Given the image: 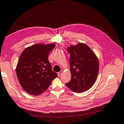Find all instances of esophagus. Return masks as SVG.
I'll use <instances>...</instances> for the list:
<instances>
[{"label":"esophagus","instance_id":"esophagus-1","mask_svg":"<svg viewBox=\"0 0 124 124\" xmlns=\"http://www.w3.org/2000/svg\"><path fill=\"white\" fill-rule=\"evenodd\" d=\"M62 72H63V70H61L60 72L58 73V77H60V75H61L62 74Z\"/></svg>","mask_w":124,"mask_h":124}]
</instances>
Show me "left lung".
I'll return each mask as SVG.
<instances>
[{"label":"left lung","mask_w":124,"mask_h":124,"mask_svg":"<svg viewBox=\"0 0 124 124\" xmlns=\"http://www.w3.org/2000/svg\"><path fill=\"white\" fill-rule=\"evenodd\" d=\"M70 54L71 80L66 85L75 93H81L92 87L96 80L99 63L96 55L87 45L78 43L67 48Z\"/></svg>","instance_id":"8db88e82"}]
</instances>
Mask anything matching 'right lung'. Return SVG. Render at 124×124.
<instances>
[{"label":"right lung","instance_id":"right-lung-1","mask_svg":"<svg viewBox=\"0 0 124 124\" xmlns=\"http://www.w3.org/2000/svg\"><path fill=\"white\" fill-rule=\"evenodd\" d=\"M54 44H36L25 49L16 66L17 79L23 89L29 94L38 95L46 90L57 77L48 60Z\"/></svg>","mask_w":124,"mask_h":124}]
</instances>
